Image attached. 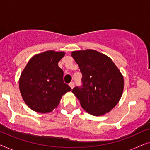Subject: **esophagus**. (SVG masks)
Wrapping results in <instances>:
<instances>
[{
    "label": "esophagus",
    "mask_w": 150,
    "mask_h": 150,
    "mask_svg": "<svg viewBox=\"0 0 150 150\" xmlns=\"http://www.w3.org/2000/svg\"><path fill=\"white\" fill-rule=\"evenodd\" d=\"M69 87L71 88V89H73L74 87V82H71V83L69 84Z\"/></svg>",
    "instance_id": "1"
}]
</instances>
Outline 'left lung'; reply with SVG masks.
I'll return each mask as SVG.
<instances>
[{
  "instance_id": "1",
  "label": "left lung",
  "mask_w": 150,
  "mask_h": 150,
  "mask_svg": "<svg viewBox=\"0 0 150 150\" xmlns=\"http://www.w3.org/2000/svg\"><path fill=\"white\" fill-rule=\"evenodd\" d=\"M71 56L82 73L81 87L72 93L89 114L100 116L110 111L120 101L124 78L109 57L93 50L74 51Z\"/></svg>"
}]
</instances>
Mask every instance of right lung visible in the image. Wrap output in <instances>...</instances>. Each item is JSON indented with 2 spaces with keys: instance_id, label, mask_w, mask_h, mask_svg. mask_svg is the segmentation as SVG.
Wrapping results in <instances>:
<instances>
[{
  "instance_id": "1",
  "label": "right lung",
  "mask_w": 150,
  "mask_h": 150,
  "mask_svg": "<svg viewBox=\"0 0 150 150\" xmlns=\"http://www.w3.org/2000/svg\"><path fill=\"white\" fill-rule=\"evenodd\" d=\"M65 52L53 50L35 55L22 71L19 81L24 101L32 110L50 112L59 105L62 96L70 91L63 82V71L58 63Z\"/></svg>"
}]
</instances>
